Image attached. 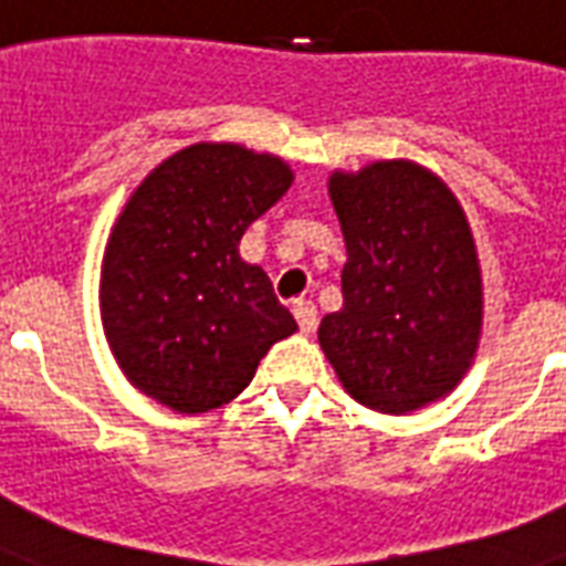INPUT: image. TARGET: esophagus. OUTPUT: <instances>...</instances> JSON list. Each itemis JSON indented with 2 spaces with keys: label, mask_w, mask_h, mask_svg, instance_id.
Listing matches in <instances>:
<instances>
[{
  "label": "esophagus",
  "mask_w": 566,
  "mask_h": 566,
  "mask_svg": "<svg viewBox=\"0 0 566 566\" xmlns=\"http://www.w3.org/2000/svg\"><path fill=\"white\" fill-rule=\"evenodd\" d=\"M294 317H296V324H300V329L303 333H315V326H317V308L312 300H294Z\"/></svg>",
  "instance_id": "obj_1"
}]
</instances>
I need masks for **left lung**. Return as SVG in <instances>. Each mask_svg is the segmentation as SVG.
<instances>
[{
    "instance_id": "1",
    "label": "left lung",
    "mask_w": 566,
    "mask_h": 566,
    "mask_svg": "<svg viewBox=\"0 0 566 566\" xmlns=\"http://www.w3.org/2000/svg\"><path fill=\"white\" fill-rule=\"evenodd\" d=\"M345 233V305L317 338L357 401L405 413L459 384L480 338L483 287L468 219L441 179L411 161L333 174Z\"/></svg>"
}]
</instances>
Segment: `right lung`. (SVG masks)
Wrapping results in <instances>:
<instances>
[{"label": "right lung", "mask_w": 566, "mask_h": 566, "mask_svg": "<svg viewBox=\"0 0 566 566\" xmlns=\"http://www.w3.org/2000/svg\"><path fill=\"white\" fill-rule=\"evenodd\" d=\"M291 179L282 158L195 144L134 191L104 254L102 321L140 392L179 413L221 408L294 333L270 275L240 258L245 228Z\"/></svg>", "instance_id": "add662e5"}]
</instances>
